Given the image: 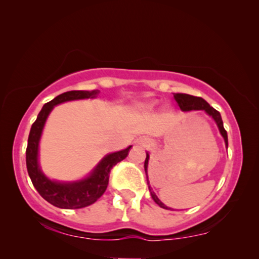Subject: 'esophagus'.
Wrapping results in <instances>:
<instances>
[{"instance_id": "esophagus-1", "label": "esophagus", "mask_w": 259, "mask_h": 259, "mask_svg": "<svg viewBox=\"0 0 259 259\" xmlns=\"http://www.w3.org/2000/svg\"><path fill=\"white\" fill-rule=\"evenodd\" d=\"M138 144H139L140 146H143V147H148L151 145V141L146 139V138H140V139L138 140Z\"/></svg>"}]
</instances>
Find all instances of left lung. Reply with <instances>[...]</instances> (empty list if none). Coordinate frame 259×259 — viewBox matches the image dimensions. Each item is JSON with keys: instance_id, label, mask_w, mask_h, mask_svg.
Returning a JSON list of instances; mask_svg holds the SVG:
<instances>
[{"instance_id": "8db88e82", "label": "left lung", "mask_w": 259, "mask_h": 259, "mask_svg": "<svg viewBox=\"0 0 259 259\" xmlns=\"http://www.w3.org/2000/svg\"><path fill=\"white\" fill-rule=\"evenodd\" d=\"M173 97H175L177 104L179 105V107H180V109H182V111L187 112V111H193V109H194V111H200V109H201V111H205L208 115L212 116V119H213L215 123H217L219 132H221L223 138H224L226 147H228V133H226V131L224 128V125H223V120H222L221 113H219L218 111H215L213 107H211V106L208 105L203 98L193 97V95L184 94V93H176V94H173ZM148 159H150V155H148V153H147L146 154V160H145V172H146L147 182H148V176H147ZM147 185H148V190H150V192H151V196H152V198H153V200L155 201V203H157L160 207L166 208V210H169V207L166 206L165 204H162L161 201L159 200V198L155 196V193L153 192V190H152L150 183H147Z\"/></svg>"}]
</instances>
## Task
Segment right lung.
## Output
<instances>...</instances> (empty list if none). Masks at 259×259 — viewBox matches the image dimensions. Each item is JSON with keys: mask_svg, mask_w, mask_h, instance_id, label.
Instances as JSON below:
<instances>
[{"mask_svg": "<svg viewBox=\"0 0 259 259\" xmlns=\"http://www.w3.org/2000/svg\"><path fill=\"white\" fill-rule=\"evenodd\" d=\"M97 94H99L98 90L70 91L60 94L42 107L36 120L31 125L26 151L28 175H29L31 183H33L37 192L40 193V196L56 207L82 208L95 203L107 189L109 173H111L113 166L123 160L128 155V151L132 147L128 146L122 151L107 154L99 162L97 167L91 172V175L87 178L79 180V182H55V180L47 178L41 171L40 165H38V143H40L46 120H47L52 109L54 108V106L66 101L95 98Z\"/></svg>", "mask_w": 259, "mask_h": 259, "instance_id": "1", "label": "right lung"}]
</instances>
